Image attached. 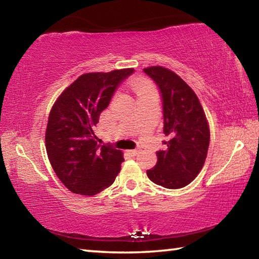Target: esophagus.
<instances>
[{
    "label": "esophagus",
    "mask_w": 259,
    "mask_h": 259,
    "mask_svg": "<svg viewBox=\"0 0 259 259\" xmlns=\"http://www.w3.org/2000/svg\"><path fill=\"white\" fill-rule=\"evenodd\" d=\"M128 152H129V154H130L131 156H135V155H137L138 150H130V151H128Z\"/></svg>",
    "instance_id": "obj_1"
}]
</instances>
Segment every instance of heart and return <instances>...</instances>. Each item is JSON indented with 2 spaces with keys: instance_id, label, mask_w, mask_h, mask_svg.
Here are the masks:
<instances>
[{
  "instance_id": "1",
  "label": "heart",
  "mask_w": 259,
  "mask_h": 259,
  "mask_svg": "<svg viewBox=\"0 0 259 259\" xmlns=\"http://www.w3.org/2000/svg\"><path fill=\"white\" fill-rule=\"evenodd\" d=\"M133 89L137 95V97H142V96L146 95L150 93V91L154 90V88H153L150 83L146 82V81H143V80H136L133 83Z\"/></svg>"
}]
</instances>
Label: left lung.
I'll return each mask as SVG.
<instances>
[{
  "label": "left lung",
  "instance_id": "obj_1",
  "mask_svg": "<svg viewBox=\"0 0 259 259\" xmlns=\"http://www.w3.org/2000/svg\"><path fill=\"white\" fill-rule=\"evenodd\" d=\"M159 87L163 106V134L168 142L157 151L147 176L156 185L176 190L198 176L207 157L210 130L202 106L192 88L176 73L161 66L144 68Z\"/></svg>",
  "mask_w": 259,
  "mask_h": 259
}]
</instances>
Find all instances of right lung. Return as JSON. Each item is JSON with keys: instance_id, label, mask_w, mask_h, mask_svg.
Segmentation results:
<instances>
[{"instance_id": "obj_1", "label": "right lung", "mask_w": 259, "mask_h": 259, "mask_svg": "<svg viewBox=\"0 0 259 259\" xmlns=\"http://www.w3.org/2000/svg\"><path fill=\"white\" fill-rule=\"evenodd\" d=\"M134 68L87 73L57 98L46 130V147L57 177L75 194L93 196L111 186L123 153L99 145L94 129L121 82Z\"/></svg>"}]
</instances>
